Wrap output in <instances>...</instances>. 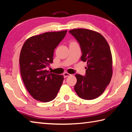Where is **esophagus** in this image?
<instances>
[{"label": "esophagus", "mask_w": 132, "mask_h": 132, "mask_svg": "<svg viewBox=\"0 0 132 132\" xmlns=\"http://www.w3.org/2000/svg\"><path fill=\"white\" fill-rule=\"evenodd\" d=\"M71 75V74H69L68 73H67V72H65V73H64V74H63V77L64 78H66V77H69V76H70Z\"/></svg>", "instance_id": "obj_1"}]
</instances>
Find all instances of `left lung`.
Returning <instances> with one entry per match:
<instances>
[{"instance_id":"1","label":"left lung","mask_w":132,"mask_h":132,"mask_svg":"<svg viewBox=\"0 0 132 132\" xmlns=\"http://www.w3.org/2000/svg\"><path fill=\"white\" fill-rule=\"evenodd\" d=\"M69 32L80 44L81 60L87 62L85 76L76 74L74 90L85 100H92L101 95L111 81L112 55L109 45L100 33L86 29H74Z\"/></svg>"}]
</instances>
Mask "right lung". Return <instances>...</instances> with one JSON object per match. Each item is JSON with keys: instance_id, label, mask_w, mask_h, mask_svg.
Wrapping results in <instances>:
<instances>
[{"instance_id": "right-lung-1", "label": "right lung", "mask_w": 132, "mask_h": 132, "mask_svg": "<svg viewBox=\"0 0 132 132\" xmlns=\"http://www.w3.org/2000/svg\"><path fill=\"white\" fill-rule=\"evenodd\" d=\"M67 30L46 32L28 39L20 56L21 74L29 93L37 100H54L63 81V76L46 70L53 62L54 52L65 36Z\"/></svg>"}]
</instances>
